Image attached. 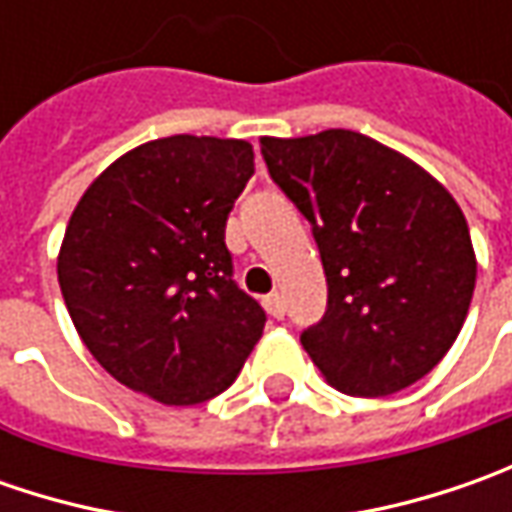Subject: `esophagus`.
<instances>
[{
	"instance_id": "34e87169",
	"label": "esophagus",
	"mask_w": 512,
	"mask_h": 512,
	"mask_svg": "<svg viewBox=\"0 0 512 512\" xmlns=\"http://www.w3.org/2000/svg\"><path fill=\"white\" fill-rule=\"evenodd\" d=\"M265 307L273 319H285V299H282L279 293H270L265 299Z\"/></svg>"
}]
</instances>
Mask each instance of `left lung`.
<instances>
[{
	"instance_id": "8db88e82",
	"label": "left lung",
	"mask_w": 512,
	"mask_h": 512,
	"mask_svg": "<svg viewBox=\"0 0 512 512\" xmlns=\"http://www.w3.org/2000/svg\"><path fill=\"white\" fill-rule=\"evenodd\" d=\"M270 179L310 222L325 316L302 347L350 396H390L456 342L476 287L462 207L430 173L353 130L262 139Z\"/></svg>"
}]
</instances>
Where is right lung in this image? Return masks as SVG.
<instances>
[{"instance_id": "right-lung-1", "label": "right lung", "mask_w": 512, "mask_h": 512, "mask_svg": "<svg viewBox=\"0 0 512 512\" xmlns=\"http://www.w3.org/2000/svg\"><path fill=\"white\" fill-rule=\"evenodd\" d=\"M250 176L247 142L179 133L125 153L79 199L59 287L116 382L176 407L236 382L267 322L225 245Z\"/></svg>"}]
</instances>
